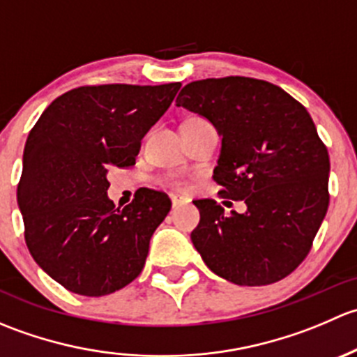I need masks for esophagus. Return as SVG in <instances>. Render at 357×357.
I'll return each instance as SVG.
<instances>
[{
	"instance_id": "obj_1",
	"label": "esophagus",
	"mask_w": 357,
	"mask_h": 357,
	"mask_svg": "<svg viewBox=\"0 0 357 357\" xmlns=\"http://www.w3.org/2000/svg\"><path fill=\"white\" fill-rule=\"evenodd\" d=\"M171 204H172V208H178L179 205L183 204V199H179V197L176 195H171Z\"/></svg>"
}]
</instances>
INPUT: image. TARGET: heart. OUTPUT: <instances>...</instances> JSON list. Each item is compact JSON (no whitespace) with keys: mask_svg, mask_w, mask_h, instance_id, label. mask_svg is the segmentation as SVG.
<instances>
[{"mask_svg":"<svg viewBox=\"0 0 357 357\" xmlns=\"http://www.w3.org/2000/svg\"><path fill=\"white\" fill-rule=\"evenodd\" d=\"M167 185L172 186V188H174V190H186L188 183H186L183 178H178V176H172V178L167 179Z\"/></svg>","mask_w":357,"mask_h":357,"instance_id":"heart-1","label":"heart"}]
</instances>
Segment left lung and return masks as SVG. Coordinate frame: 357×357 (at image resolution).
I'll use <instances>...</instances> for the list:
<instances>
[{
    "label": "left lung",
    "instance_id": "obj_1",
    "mask_svg": "<svg viewBox=\"0 0 357 357\" xmlns=\"http://www.w3.org/2000/svg\"><path fill=\"white\" fill-rule=\"evenodd\" d=\"M176 103L222 136L212 178L222 199L247 205L226 215L215 200L193 202L200 222L192 242L207 268L242 287L289 276L311 250L330 202L328 150L309 112L278 86L242 75L190 82Z\"/></svg>",
    "mask_w": 357,
    "mask_h": 357
}]
</instances>
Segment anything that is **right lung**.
Listing matches in <instances>:
<instances>
[{"instance_id": "right-lung-1", "label": "right lung", "mask_w": 357, "mask_h": 357, "mask_svg": "<svg viewBox=\"0 0 357 357\" xmlns=\"http://www.w3.org/2000/svg\"><path fill=\"white\" fill-rule=\"evenodd\" d=\"M179 88L81 86L53 100L29 132L17 188L25 243L39 268L67 290L102 297L142 273L171 200L139 188L119 211L107 197V174L135 165L143 136Z\"/></svg>"}]
</instances>
